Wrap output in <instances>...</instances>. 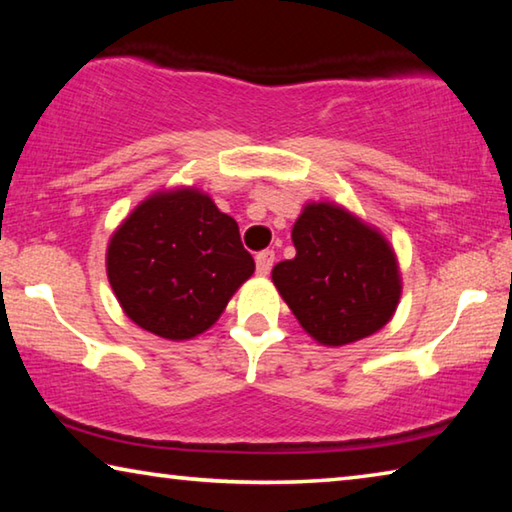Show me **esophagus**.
<instances>
[{
    "label": "esophagus",
    "instance_id": "1",
    "mask_svg": "<svg viewBox=\"0 0 512 512\" xmlns=\"http://www.w3.org/2000/svg\"><path fill=\"white\" fill-rule=\"evenodd\" d=\"M255 262H257V273L268 275V273H271V268H273V262H275V253H273V250H262V253H257Z\"/></svg>",
    "mask_w": 512,
    "mask_h": 512
}]
</instances>
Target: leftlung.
Returning <instances> with one entry per match:
<instances>
[{
	"mask_svg": "<svg viewBox=\"0 0 512 512\" xmlns=\"http://www.w3.org/2000/svg\"><path fill=\"white\" fill-rule=\"evenodd\" d=\"M291 239L296 257L275 264L271 277L311 339L348 345L393 318L402 277L379 230L336 203H307Z\"/></svg>",
	"mask_w": 512,
	"mask_h": 512,
	"instance_id": "8db88e82",
	"label": "left lung"
}]
</instances>
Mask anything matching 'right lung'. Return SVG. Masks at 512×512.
<instances>
[{
	"instance_id": "1",
	"label": "right lung",
	"mask_w": 512,
	"mask_h": 512,
	"mask_svg": "<svg viewBox=\"0 0 512 512\" xmlns=\"http://www.w3.org/2000/svg\"><path fill=\"white\" fill-rule=\"evenodd\" d=\"M106 268L124 314L169 341L203 334L255 273L239 225L194 187L155 192L110 237Z\"/></svg>"
}]
</instances>
